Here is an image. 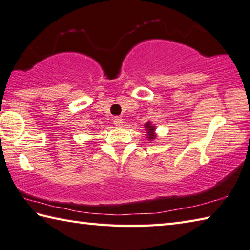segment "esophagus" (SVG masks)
Listing matches in <instances>:
<instances>
[{
	"instance_id": "esophagus-1",
	"label": "esophagus",
	"mask_w": 250,
	"mask_h": 250,
	"mask_svg": "<svg viewBox=\"0 0 250 250\" xmlns=\"http://www.w3.org/2000/svg\"><path fill=\"white\" fill-rule=\"evenodd\" d=\"M113 122H114V125H115V126H122L123 125V120H122L120 116L114 117Z\"/></svg>"
}]
</instances>
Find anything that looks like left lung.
Here are the masks:
<instances>
[{
    "label": "left lung",
    "mask_w": 250,
    "mask_h": 250,
    "mask_svg": "<svg viewBox=\"0 0 250 250\" xmlns=\"http://www.w3.org/2000/svg\"><path fill=\"white\" fill-rule=\"evenodd\" d=\"M145 127L147 128L148 130V134H149V139H154L155 138V135H154V130H155V127L154 126L150 125V123H147V124L145 125Z\"/></svg>",
    "instance_id": "obj_1"
}]
</instances>
